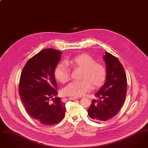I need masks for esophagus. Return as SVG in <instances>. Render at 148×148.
I'll use <instances>...</instances> for the list:
<instances>
[{
  "label": "esophagus",
  "mask_w": 148,
  "mask_h": 148,
  "mask_svg": "<svg viewBox=\"0 0 148 148\" xmlns=\"http://www.w3.org/2000/svg\"><path fill=\"white\" fill-rule=\"evenodd\" d=\"M79 99V98H77V97H69V100H76V99Z\"/></svg>",
  "instance_id": "1"
}]
</instances>
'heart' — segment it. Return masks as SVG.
<instances>
[{
    "label": "heart",
    "instance_id": "1",
    "mask_svg": "<svg viewBox=\"0 0 148 148\" xmlns=\"http://www.w3.org/2000/svg\"><path fill=\"white\" fill-rule=\"evenodd\" d=\"M74 69H82L81 79L73 82L63 89L64 95L79 97L89 91L92 85L94 88L101 86L106 82L107 70L106 66L96 63L95 59L87 54H81L66 61V64H59L55 70L56 79L62 83H66L70 79V69L67 65Z\"/></svg>",
    "mask_w": 148,
    "mask_h": 148
}]
</instances>
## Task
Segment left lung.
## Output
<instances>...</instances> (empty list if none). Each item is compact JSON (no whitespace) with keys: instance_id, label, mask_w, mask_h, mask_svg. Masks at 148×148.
I'll use <instances>...</instances> for the list:
<instances>
[{"instance_id":"8db88e82","label":"left lung","mask_w":148,"mask_h":148,"mask_svg":"<svg viewBox=\"0 0 148 148\" xmlns=\"http://www.w3.org/2000/svg\"><path fill=\"white\" fill-rule=\"evenodd\" d=\"M107 77L105 84L95 94L98 100H92L88 110L90 118L104 121L113 118L121 109L127 95V75L119 59L106 52Z\"/></svg>"}]
</instances>
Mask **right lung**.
Masks as SVG:
<instances>
[{
	"instance_id": "right-lung-1",
	"label": "right lung",
	"mask_w": 148,
	"mask_h": 148,
	"mask_svg": "<svg viewBox=\"0 0 148 148\" xmlns=\"http://www.w3.org/2000/svg\"><path fill=\"white\" fill-rule=\"evenodd\" d=\"M62 54L54 49L42 50L27 62L20 77L19 93L27 113L47 126L61 121L66 111L61 98H53L58 94L54 71Z\"/></svg>"
}]
</instances>
